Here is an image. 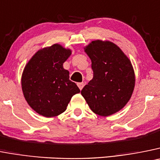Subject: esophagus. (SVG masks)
Returning a JSON list of instances; mask_svg holds the SVG:
<instances>
[{
  "mask_svg": "<svg viewBox=\"0 0 160 160\" xmlns=\"http://www.w3.org/2000/svg\"><path fill=\"white\" fill-rule=\"evenodd\" d=\"M78 86V88L80 89V90H82L83 88V86H84V82H78L77 83Z\"/></svg>",
  "mask_w": 160,
  "mask_h": 160,
  "instance_id": "obj_1",
  "label": "esophagus"
}]
</instances>
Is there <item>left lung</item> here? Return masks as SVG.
<instances>
[{"label": "left lung", "mask_w": 160, "mask_h": 160, "mask_svg": "<svg viewBox=\"0 0 160 160\" xmlns=\"http://www.w3.org/2000/svg\"><path fill=\"white\" fill-rule=\"evenodd\" d=\"M91 59L92 80L81 93L90 109L103 117L121 110L128 103L135 86V74L130 60L109 41H92L85 48Z\"/></svg>", "instance_id": "left-lung-1"}]
</instances>
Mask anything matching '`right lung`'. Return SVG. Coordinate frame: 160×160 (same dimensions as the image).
I'll return each instance as SVG.
<instances>
[{
    "instance_id": "obj_1",
    "label": "right lung",
    "mask_w": 160,
    "mask_h": 160,
    "mask_svg": "<svg viewBox=\"0 0 160 160\" xmlns=\"http://www.w3.org/2000/svg\"><path fill=\"white\" fill-rule=\"evenodd\" d=\"M70 54V50L54 44L38 51L24 67L21 79L23 96L32 109L43 117L63 112L71 98L80 92L62 67Z\"/></svg>"
}]
</instances>
